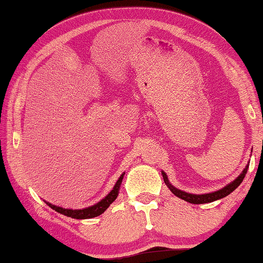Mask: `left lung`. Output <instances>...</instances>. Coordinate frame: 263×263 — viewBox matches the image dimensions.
Returning a JSON list of instances; mask_svg holds the SVG:
<instances>
[{"label": "left lung", "mask_w": 263, "mask_h": 263, "mask_svg": "<svg viewBox=\"0 0 263 263\" xmlns=\"http://www.w3.org/2000/svg\"><path fill=\"white\" fill-rule=\"evenodd\" d=\"M248 166L247 165L245 167V170L242 171V173L240 174L239 177H237L234 181H232L231 184H228L227 186L222 187L221 190L219 191H215V192H212V193H206V194H191V193H187V192L184 191H180L174 187L173 185L170 184L167 176H166V173L164 171H161V174H162V178H164V181L165 184L167 185V187L170 189V191L172 192V193L176 195V197L180 198L182 200H185L187 202H191V203H195V205H198V203H207V202H213L215 200H219V199H222L224 197H227L228 194H231L233 191L235 189H237V186H239L241 182H242L243 178L246 177V174H247V170H248Z\"/></svg>", "instance_id": "1"}]
</instances>
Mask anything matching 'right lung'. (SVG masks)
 Returning <instances> with one entry per match:
<instances>
[{
    "label": "right lung",
    "mask_w": 263,
    "mask_h": 263,
    "mask_svg": "<svg viewBox=\"0 0 263 263\" xmlns=\"http://www.w3.org/2000/svg\"><path fill=\"white\" fill-rule=\"evenodd\" d=\"M124 174L125 173H123L122 176L119 177V179H118V180H117L115 187H114V189H112V191L110 192V193L107 194L106 197L104 198L103 200H101V201L97 202V203H95L93 206L83 208V210H70V208L68 210V208L58 207V206L52 205V203L47 202V201H45V203H47L49 207H51L52 210H55L56 212H58V213L66 215V216H70V218H72V219L82 220V219L96 218V216L103 214L104 212L107 210V207H109L111 203L114 202L115 200L117 199V197H118L119 189H120V185H122Z\"/></svg>",
    "instance_id": "obj_1"
}]
</instances>
